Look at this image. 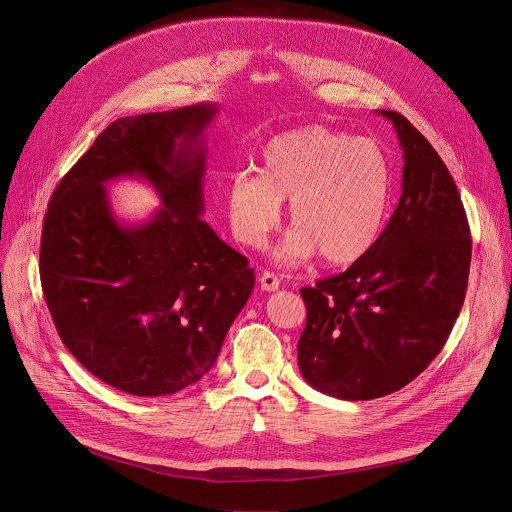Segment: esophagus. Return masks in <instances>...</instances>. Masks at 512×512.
<instances>
[{"mask_svg": "<svg viewBox=\"0 0 512 512\" xmlns=\"http://www.w3.org/2000/svg\"><path fill=\"white\" fill-rule=\"evenodd\" d=\"M259 284H261L263 290L274 292V290H278V286H280V278H278L274 272H261V274H259Z\"/></svg>", "mask_w": 512, "mask_h": 512, "instance_id": "obj_1", "label": "esophagus"}]
</instances>
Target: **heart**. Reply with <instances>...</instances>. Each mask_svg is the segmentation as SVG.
Returning <instances> with one entry per match:
<instances>
[{
	"instance_id": "b5f03b06",
	"label": "heart",
	"mask_w": 512,
	"mask_h": 512,
	"mask_svg": "<svg viewBox=\"0 0 512 512\" xmlns=\"http://www.w3.org/2000/svg\"><path fill=\"white\" fill-rule=\"evenodd\" d=\"M259 159V174L242 170L228 184L238 242L261 247L290 199L292 228L274 253L278 261L297 265L319 253L328 265H348L373 249L392 197V166L378 143L313 124L270 139Z\"/></svg>"
}]
</instances>
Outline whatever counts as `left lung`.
I'll return each mask as SVG.
<instances>
[{"mask_svg": "<svg viewBox=\"0 0 512 512\" xmlns=\"http://www.w3.org/2000/svg\"><path fill=\"white\" fill-rule=\"evenodd\" d=\"M378 114L405 151L400 201L369 253L301 288V373L342 400L380 398L413 382L444 348L469 282L471 232L459 188L405 116Z\"/></svg>", "mask_w": 512, "mask_h": 512, "instance_id": "1", "label": "left lung"}]
</instances>
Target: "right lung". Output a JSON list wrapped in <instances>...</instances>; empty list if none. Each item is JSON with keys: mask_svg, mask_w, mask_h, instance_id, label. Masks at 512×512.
<instances>
[{"mask_svg": "<svg viewBox=\"0 0 512 512\" xmlns=\"http://www.w3.org/2000/svg\"><path fill=\"white\" fill-rule=\"evenodd\" d=\"M218 107L118 118L53 191L39 274L53 324L95 378L134 396L199 382L245 307L255 272L203 213V130ZM145 177L164 208L122 227L104 182Z\"/></svg>", "mask_w": 512, "mask_h": 512, "instance_id": "add662e5", "label": "right lung"}]
</instances>
